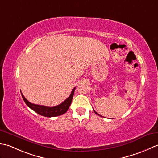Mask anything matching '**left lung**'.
Wrapping results in <instances>:
<instances>
[{
	"label": "left lung",
	"mask_w": 158,
	"mask_h": 158,
	"mask_svg": "<svg viewBox=\"0 0 158 158\" xmlns=\"http://www.w3.org/2000/svg\"><path fill=\"white\" fill-rule=\"evenodd\" d=\"M93 111H94V112H95V113L96 114H98V115H99V116H100V117H102V116H101V115H99V114L97 112H95V110H93Z\"/></svg>",
	"instance_id": "obj_1"
}]
</instances>
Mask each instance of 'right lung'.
Instances as JSON below:
<instances>
[{"label": "right lung", "mask_w": 158, "mask_h": 158, "mask_svg": "<svg viewBox=\"0 0 158 158\" xmlns=\"http://www.w3.org/2000/svg\"><path fill=\"white\" fill-rule=\"evenodd\" d=\"M76 87L73 88L71 93L70 95L67 98L65 101L61 103L60 104L54 106V107H48V106H45L42 105H38V104H32L30 102H28L27 99L24 98L23 94L21 93L22 98H23L24 102L26 103L28 107L31 108L32 110H34L37 114H40L44 117H57V116L62 115L65 114V112L68 110L69 106L72 103L73 94H74Z\"/></svg>", "instance_id": "right-lung-1"}]
</instances>
